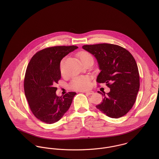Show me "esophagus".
Returning a JSON list of instances; mask_svg holds the SVG:
<instances>
[{"label":"esophagus","instance_id":"1","mask_svg":"<svg viewBox=\"0 0 159 159\" xmlns=\"http://www.w3.org/2000/svg\"><path fill=\"white\" fill-rule=\"evenodd\" d=\"M85 93H86L87 95H92V94L93 93V92L92 91H86V92H85Z\"/></svg>","mask_w":159,"mask_h":159}]
</instances>
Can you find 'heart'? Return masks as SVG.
Wrapping results in <instances>:
<instances>
[{"label":"heart","mask_w":159,"mask_h":159,"mask_svg":"<svg viewBox=\"0 0 159 159\" xmlns=\"http://www.w3.org/2000/svg\"><path fill=\"white\" fill-rule=\"evenodd\" d=\"M78 57L82 62V63L92 58V56L89 52L86 51H82L78 53ZM62 64L63 61L61 62V70L62 71ZM91 85L90 80L88 77L86 76H80L75 78L71 83V88L73 89H75L77 91H84L88 89Z\"/></svg>","instance_id":"1"}]
</instances>
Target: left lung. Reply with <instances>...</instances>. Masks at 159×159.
Masks as SVG:
<instances>
[{
    "instance_id": "left-lung-1",
    "label": "left lung",
    "mask_w": 159,
    "mask_h": 159,
    "mask_svg": "<svg viewBox=\"0 0 159 159\" xmlns=\"http://www.w3.org/2000/svg\"><path fill=\"white\" fill-rule=\"evenodd\" d=\"M84 50L96 59L100 70L97 78L105 83L110 91L96 108L110 117L119 118L127 113L136 101L139 89V76L136 61L125 48L113 44L84 45Z\"/></svg>"
}]
</instances>
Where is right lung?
Segmentation results:
<instances>
[{
    "label": "right lung",
    "instance_id": "obj_1",
    "mask_svg": "<svg viewBox=\"0 0 159 159\" xmlns=\"http://www.w3.org/2000/svg\"><path fill=\"white\" fill-rule=\"evenodd\" d=\"M77 48L76 46L47 48L37 52L28 64L24 83L25 97L32 113L46 124L59 120L76 94L70 92L57 96L54 85L61 78V60Z\"/></svg>",
    "mask_w": 159,
    "mask_h": 159
}]
</instances>
